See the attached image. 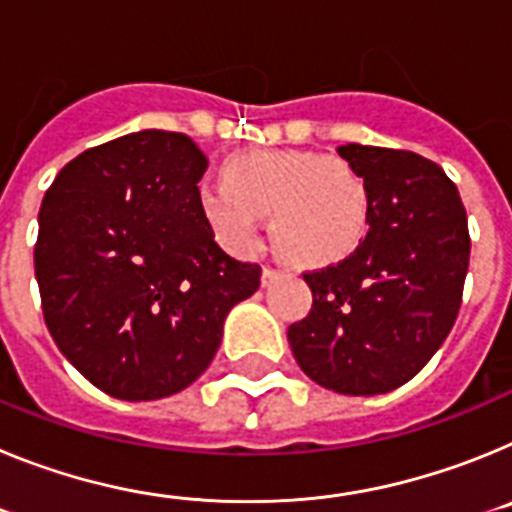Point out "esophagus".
I'll return each instance as SVG.
<instances>
[{
  "mask_svg": "<svg viewBox=\"0 0 512 512\" xmlns=\"http://www.w3.org/2000/svg\"><path fill=\"white\" fill-rule=\"evenodd\" d=\"M279 277H282V271L274 269V266H264V271H261V284H264V287H271Z\"/></svg>",
  "mask_w": 512,
  "mask_h": 512,
  "instance_id": "obj_1",
  "label": "esophagus"
}]
</instances>
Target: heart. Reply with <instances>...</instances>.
<instances>
[{"label": "heart", "mask_w": 512, "mask_h": 512, "mask_svg": "<svg viewBox=\"0 0 512 512\" xmlns=\"http://www.w3.org/2000/svg\"><path fill=\"white\" fill-rule=\"evenodd\" d=\"M200 212L233 248L259 243L261 215L284 259L305 269L343 261L369 233V189L354 169L315 151L230 158L225 182L200 189Z\"/></svg>", "instance_id": "b5f03b06"}]
</instances>
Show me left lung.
<instances>
[{"instance_id":"1","label":"left lung","mask_w":512,"mask_h":512,"mask_svg":"<svg viewBox=\"0 0 512 512\" xmlns=\"http://www.w3.org/2000/svg\"><path fill=\"white\" fill-rule=\"evenodd\" d=\"M372 202L364 243L305 274L312 310L287 330L302 372L341 395H384L410 382L454 328L469 269L467 210L428 158L338 146Z\"/></svg>"}]
</instances>
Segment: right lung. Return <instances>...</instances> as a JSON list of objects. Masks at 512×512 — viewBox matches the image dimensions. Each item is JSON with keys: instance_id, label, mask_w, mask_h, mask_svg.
<instances>
[{"instance_id": "1", "label": "right lung", "mask_w": 512, "mask_h": 512, "mask_svg": "<svg viewBox=\"0 0 512 512\" xmlns=\"http://www.w3.org/2000/svg\"><path fill=\"white\" fill-rule=\"evenodd\" d=\"M189 135L140 130L63 166L38 215L35 279L61 354L117 400L176 395L210 366L261 266L215 243Z\"/></svg>"}]
</instances>
